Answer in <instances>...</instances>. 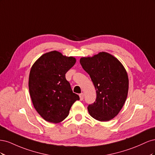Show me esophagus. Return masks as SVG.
Wrapping results in <instances>:
<instances>
[{"mask_svg": "<svg viewBox=\"0 0 155 155\" xmlns=\"http://www.w3.org/2000/svg\"><path fill=\"white\" fill-rule=\"evenodd\" d=\"M79 97H80V100H83V97H84V94L83 93H81L79 94Z\"/></svg>", "mask_w": 155, "mask_h": 155, "instance_id": "esophagus-1", "label": "esophagus"}]
</instances>
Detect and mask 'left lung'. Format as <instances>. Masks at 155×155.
Here are the masks:
<instances>
[{"mask_svg": "<svg viewBox=\"0 0 155 155\" xmlns=\"http://www.w3.org/2000/svg\"><path fill=\"white\" fill-rule=\"evenodd\" d=\"M79 62L96 90V101L88 106L89 114L100 121L114 118L123 107L128 94L129 79L124 67L118 59L104 51L81 58Z\"/></svg>", "mask_w": 155, "mask_h": 155, "instance_id": "1", "label": "left lung"}]
</instances>
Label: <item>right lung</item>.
<instances>
[{"mask_svg":"<svg viewBox=\"0 0 155 155\" xmlns=\"http://www.w3.org/2000/svg\"><path fill=\"white\" fill-rule=\"evenodd\" d=\"M76 61L73 57L51 51L41 55L31 67L28 82L31 99L37 112L48 122L64 120L74 103L79 100L65 78Z\"/></svg>","mask_w":155,"mask_h":155,"instance_id":"obj_1","label":"right lung"}]
</instances>
